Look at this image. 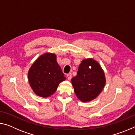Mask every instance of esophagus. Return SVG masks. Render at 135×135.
Wrapping results in <instances>:
<instances>
[{
	"label": "esophagus",
	"mask_w": 135,
	"mask_h": 135,
	"mask_svg": "<svg viewBox=\"0 0 135 135\" xmlns=\"http://www.w3.org/2000/svg\"><path fill=\"white\" fill-rule=\"evenodd\" d=\"M67 79L68 80H70L71 79L72 76H71V73H69V74H67Z\"/></svg>",
	"instance_id": "esophagus-1"
}]
</instances>
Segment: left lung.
Here are the masks:
<instances>
[{
    "label": "left lung",
    "instance_id": "1",
    "mask_svg": "<svg viewBox=\"0 0 135 135\" xmlns=\"http://www.w3.org/2000/svg\"><path fill=\"white\" fill-rule=\"evenodd\" d=\"M105 83L104 70L93 58L83 59L79 65L77 76L71 79L77 97L83 102L95 99L103 90Z\"/></svg>",
    "mask_w": 135,
    "mask_h": 135
}]
</instances>
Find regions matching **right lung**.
Masks as SVG:
<instances>
[{"mask_svg":"<svg viewBox=\"0 0 135 135\" xmlns=\"http://www.w3.org/2000/svg\"><path fill=\"white\" fill-rule=\"evenodd\" d=\"M28 78L33 92L42 98L53 95L59 84L66 79L56 55L52 53H45L36 59L28 70Z\"/></svg>","mask_w":135,"mask_h":135,"instance_id":"1","label":"right lung"}]
</instances>
